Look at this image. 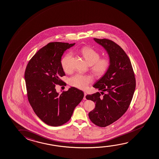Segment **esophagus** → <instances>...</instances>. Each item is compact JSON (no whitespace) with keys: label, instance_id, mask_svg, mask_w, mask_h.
<instances>
[{"label":"esophagus","instance_id":"obj_1","mask_svg":"<svg viewBox=\"0 0 159 159\" xmlns=\"http://www.w3.org/2000/svg\"><path fill=\"white\" fill-rule=\"evenodd\" d=\"M86 92H84V100H86Z\"/></svg>","mask_w":159,"mask_h":159}]
</instances>
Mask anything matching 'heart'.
Listing matches in <instances>:
<instances>
[{
  "label": "heart",
  "mask_w": 159,
  "mask_h": 159,
  "mask_svg": "<svg viewBox=\"0 0 159 159\" xmlns=\"http://www.w3.org/2000/svg\"><path fill=\"white\" fill-rule=\"evenodd\" d=\"M80 53L85 58L88 64L91 65V70L97 76H102L108 70L111 65V61L108 58H100L99 53L94 49L85 46L81 48ZM72 57L71 53H68L61 60L62 68L66 72L71 70L70 60ZM91 76L85 74L78 73L71 76L69 79L70 85L82 90H85L89 85L92 83Z\"/></svg>",
  "instance_id": "heart-1"
}]
</instances>
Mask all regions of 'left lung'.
I'll return each instance as SVG.
<instances>
[{"label": "left lung", "mask_w": 159, "mask_h": 159, "mask_svg": "<svg viewBox=\"0 0 159 159\" xmlns=\"http://www.w3.org/2000/svg\"><path fill=\"white\" fill-rule=\"evenodd\" d=\"M106 50L111 65L108 70L93 87L106 93L101 97L98 92L86 98L96 103L89 116L94 124L106 127L124 114L131 103L136 89V79L128 56L119 45L111 40L93 38Z\"/></svg>", "instance_id": "8db88e82"}]
</instances>
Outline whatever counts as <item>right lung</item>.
Here are the masks:
<instances>
[{"mask_svg": "<svg viewBox=\"0 0 159 159\" xmlns=\"http://www.w3.org/2000/svg\"><path fill=\"white\" fill-rule=\"evenodd\" d=\"M75 43L52 42L40 48L28 62L25 73L28 101L36 115L48 125L58 126L71 118L84 98L82 91L71 87L59 94L56 85H64L61 58Z\"/></svg>", "mask_w": 159, "mask_h": 159, "instance_id": "add662e5", "label": "right lung"}]
</instances>
